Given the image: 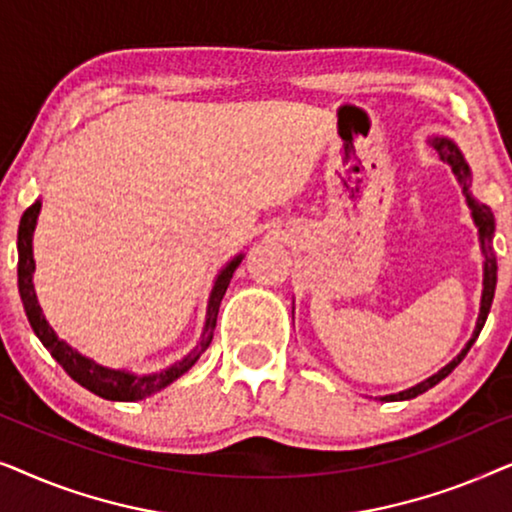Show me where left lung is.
Returning <instances> with one entry per match:
<instances>
[{"instance_id": "1", "label": "left lung", "mask_w": 512, "mask_h": 512, "mask_svg": "<svg viewBox=\"0 0 512 512\" xmlns=\"http://www.w3.org/2000/svg\"><path fill=\"white\" fill-rule=\"evenodd\" d=\"M429 144L433 149L438 151L440 160H445L447 165L452 167L454 177L464 188V195H466V202L468 207H471V216H473V223L478 226V235H480V247H482V254H485V268H482V298H480V314H478V321H475V331L471 335V340L466 342V347L461 349V352L454 356V359L447 363L445 368H440L436 375H431L429 380L415 384V387L405 389V391H398V394H389V396H380V401H410V398H415L419 394H424V391H429L431 387H436L440 380H445L447 375L452 373L454 368L459 366L461 361H464V356L468 354V349L473 347V342L478 340V335L482 331V326H485L487 321V314L492 310V300H494V289H496V256L492 251V237H494V214L492 209L487 205H482L471 195L468 191V186H471V167L466 165L464 156H461V151L457 149V144L450 142L447 137H431Z\"/></svg>"}]
</instances>
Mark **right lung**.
<instances>
[{
	"instance_id": "obj_1",
	"label": "right lung",
	"mask_w": 512,
	"mask_h": 512,
	"mask_svg": "<svg viewBox=\"0 0 512 512\" xmlns=\"http://www.w3.org/2000/svg\"><path fill=\"white\" fill-rule=\"evenodd\" d=\"M41 209V200L34 202L25 209L23 219H20V228H18V289H20V298H23L25 305V314L30 319L32 331L37 333V338L41 340L55 361L65 368V373L72 377L74 382H79L81 387H86L88 391H93L100 398H107V401H142V398L156 394L167 384H172L177 377L186 373L188 368L193 366L195 361L200 359V354L205 352L212 342L214 328H216V317H219V307L221 300L226 296V289L233 279V272L237 270V265L242 263V254H237L233 261H230L226 268H223L219 275H216L214 289L209 293V305H207V319H205V331H202V340L200 345L193 349L191 354H186L184 359L174 363V366L160 370V373H151V375H135L130 370H114L107 366H100L88 356H83L76 352L74 347H69L65 340H60L55 331L48 324L44 312H41L37 293H34V284H32V275H34V254H32V235H34V226H37V216Z\"/></svg>"
}]
</instances>
